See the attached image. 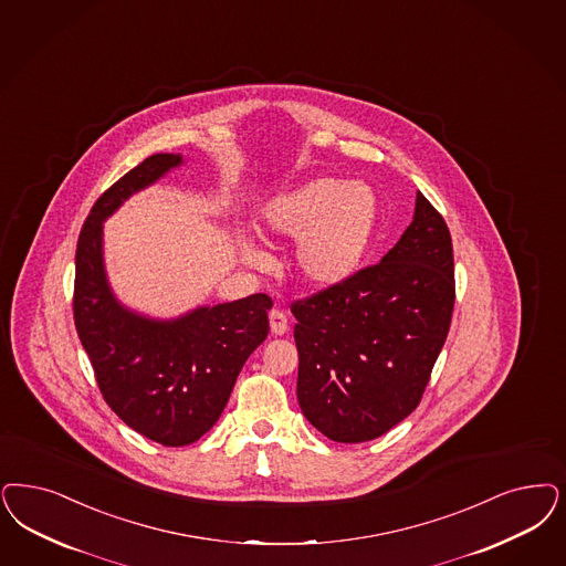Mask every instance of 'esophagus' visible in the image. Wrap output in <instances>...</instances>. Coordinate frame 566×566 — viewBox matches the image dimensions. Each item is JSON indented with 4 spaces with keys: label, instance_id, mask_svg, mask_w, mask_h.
<instances>
[{
    "label": "esophagus",
    "instance_id": "esophagus-1",
    "mask_svg": "<svg viewBox=\"0 0 566 566\" xmlns=\"http://www.w3.org/2000/svg\"><path fill=\"white\" fill-rule=\"evenodd\" d=\"M270 328H272V334H275V336L286 334L289 328H291L289 315L282 312V310H272V312H270Z\"/></svg>",
    "mask_w": 566,
    "mask_h": 566
}]
</instances>
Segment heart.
Returning <instances> with one entry per match:
<instances>
[{"label":"heart","mask_w":566,"mask_h":566,"mask_svg":"<svg viewBox=\"0 0 566 566\" xmlns=\"http://www.w3.org/2000/svg\"><path fill=\"white\" fill-rule=\"evenodd\" d=\"M376 226V198L361 184L319 177L275 196L259 213V228L277 238H295L294 268L303 280L332 286L347 280L370 247ZM259 261V251L244 244Z\"/></svg>","instance_id":"heart-1"}]
</instances>
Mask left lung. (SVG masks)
I'll return each instance as SVG.
<instances>
[{"label":"left lung","instance_id":"1","mask_svg":"<svg viewBox=\"0 0 566 566\" xmlns=\"http://www.w3.org/2000/svg\"><path fill=\"white\" fill-rule=\"evenodd\" d=\"M453 301L448 223L418 192L410 228L380 263L291 305L305 418L338 443L371 441L408 418L448 338Z\"/></svg>","mask_w":566,"mask_h":566}]
</instances>
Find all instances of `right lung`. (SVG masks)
I'll list each match as a JSON object with an SVG mask.
<instances>
[{
  "label": "right lung",
  "instance_id": "1",
  "mask_svg": "<svg viewBox=\"0 0 566 566\" xmlns=\"http://www.w3.org/2000/svg\"><path fill=\"white\" fill-rule=\"evenodd\" d=\"M177 165L179 155L148 156L99 196L78 234L73 294L78 340L104 401L165 448L195 443L219 420L244 361L268 338L273 305L268 294H251L158 322L125 310L111 293L102 221Z\"/></svg>",
  "mask_w": 566,
  "mask_h": 566
}]
</instances>
